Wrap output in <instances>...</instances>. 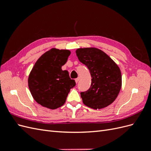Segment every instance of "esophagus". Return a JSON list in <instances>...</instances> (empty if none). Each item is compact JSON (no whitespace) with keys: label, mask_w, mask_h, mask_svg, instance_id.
<instances>
[{"label":"esophagus","mask_w":151,"mask_h":151,"mask_svg":"<svg viewBox=\"0 0 151 151\" xmlns=\"http://www.w3.org/2000/svg\"><path fill=\"white\" fill-rule=\"evenodd\" d=\"M79 79H80V78H79V77H77V79H76V83H78V82H79Z\"/></svg>","instance_id":"esophagus-1"}]
</instances>
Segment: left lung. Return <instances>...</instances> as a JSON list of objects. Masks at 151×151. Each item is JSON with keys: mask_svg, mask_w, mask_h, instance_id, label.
Masks as SVG:
<instances>
[{"mask_svg": "<svg viewBox=\"0 0 151 151\" xmlns=\"http://www.w3.org/2000/svg\"><path fill=\"white\" fill-rule=\"evenodd\" d=\"M76 53L79 61L88 67L92 77L90 88L81 93L83 103L94 109L109 106L116 99L122 88L120 68L98 48H78Z\"/></svg>", "mask_w": 151, "mask_h": 151, "instance_id": "left-lung-1", "label": "left lung"}]
</instances>
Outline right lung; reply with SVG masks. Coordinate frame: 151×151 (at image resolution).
Returning <instances> with one entry per match:
<instances>
[{
  "label": "right lung",
  "instance_id": "right-lung-1",
  "mask_svg": "<svg viewBox=\"0 0 151 151\" xmlns=\"http://www.w3.org/2000/svg\"><path fill=\"white\" fill-rule=\"evenodd\" d=\"M70 52L52 48L36 62L28 77V86L32 96L42 106L57 109L65 103L70 89L76 86L67 70L62 66L67 62Z\"/></svg>",
  "mask_w": 151,
  "mask_h": 151
}]
</instances>
